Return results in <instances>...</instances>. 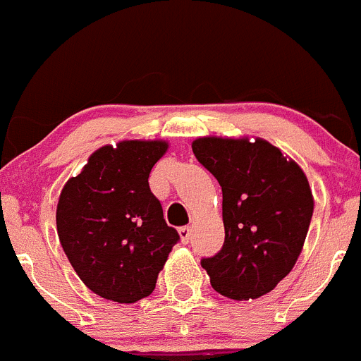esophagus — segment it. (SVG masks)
<instances>
[{
  "label": "esophagus",
  "instance_id": "obj_1",
  "mask_svg": "<svg viewBox=\"0 0 361 361\" xmlns=\"http://www.w3.org/2000/svg\"><path fill=\"white\" fill-rule=\"evenodd\" d=\"M179 235H180V240L184 242V244H188L189 238H191V228L189 226L179 228Z\"/></svg>",
  "mask_w": 361,
  "mask_h": 361
}]
</instances>
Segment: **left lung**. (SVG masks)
<instances>
[{
    "label": "left lung",
    "instance_id": "obj_1",
    "mask_svg": "<svg viewBox=\"0 0 361 361\" xmlns=\"http://www.w3.org/2000/svg\"><path fill=\"white\" fill-rule=\"evenodd\" d=\"M196 159L223 189L224 244L202 267L217 293L249 300L270 293L297 263L314 210L305 173L263 138L203 137Z\"/></svg>",
    "mask_w": 361,
    "mask_h": 361
}]
</instances>
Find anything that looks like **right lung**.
<instances>
[{"label": "right lung", "mask_w": 361, "mask_h": 361, "mask_svg": "<svg viewBox=\"0 0 361 361\" xmlns=\"http://www.w3.org/2000/svg\"><path fill=\"white\" fill-rule=\"evenodd\" d=\"M166 149L163 140L99 147L61 191L56 224L64 255L82 283L106 300L149 297L179 242L149 188V173Z\"/></svg>", "instance_id": "right-lung-1"}]
</instances>
